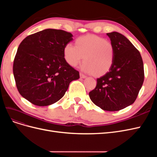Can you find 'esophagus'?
<instances>
[{
  "label": "esophagus",
  "instance_id": "obj_1",
  "mask_svg": "<svg viewBox=\"0 0 157 157\" xmlns=\"http://www.w3.org/2000/svg\"><path fill=\"white\" fill-rule=\"evenodd\" d=\"M80 77L81 78H85L86 77V76H85L84 74H82V73H80Z\"/></svg>",
  "mask_w": 157,
  "mask_h": 157
}]
</instances>
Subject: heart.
<instances>
[{
	"label": "heart",
	"mask_w": 157,
	"mask_h": 157,
	"mask_svg": "<svg viewBox=\"0 0 157 157\" xmlns=\"http://www.w3.org/2000/svg\"><path fill=\"white\" fill-rule=\"evenodd\" d=\"M81 69L85 73L100 77L108 73L115 59V48L111 42L102 37L88 35L77 38L75 46L66 44L63 57L71 67H76L82 60Z\"/></svg>",
	"instance_id": "1"
}]
</instances>
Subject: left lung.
Returning a JSON list of instances; mask_svg holds the SVG:
<instances>
[{"instance_id": "1", "label": "left lung", "mask_w": 157, "mask_h": 157, "mask_svg": "<svg viewBox=\"0 0 157 157\" xmlns=\"http://www.w3.org/2000/svg\"><path fill=\"white\" fill-rule=\"evenodd\" d=\"M107 35L115 48V59L109 72L97 79L89 96L103 110L117 111L136 99L144 80V63L140 52L126 36L115 31Z\"/></svg>"}]
</instances>
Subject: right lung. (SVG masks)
Wrapping results in <instances>:
<instances>
[{
	"label": "right lung",
	"instance_id": "add662e5",
	"mask_svg": "<svg viewBox=\"0 0 157 157\" xmlns=\"http://www.w3.org/2000/svg\"><path fill=\"white\" fill-rule=\"evenodd\" d=\"M73 35L47 29L27 36L19 46L13 65L16 86L22 97L37 106L52 105L62 98L78 71L66 62L63 48Z\"/></svg>",
	"mask_w": 157,
	"mask_h": 157
}]
</instances>
